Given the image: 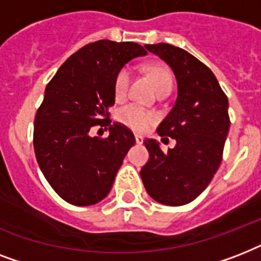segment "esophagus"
<instances>
[{
    "instance_id": "34e87169",
    "label": "esophagus",
    "mask_w": 261,
    "mask_h": 261,
    "mask_svg": "<svg viewBox=\"0 0 261 261\" xmlns=\"http://www.w3.org/2000/svg\"><path fill=\"white\" fill-rule=\"evenodd\" d=\"M134 137H135V142L138 143V145H141V143H143V138H142V137H141V135L135 134Z\"/></svg>"
}]
</instances>
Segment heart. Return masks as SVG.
I'll use <instances>...</instances> for the list:
<instances>
[{"mask_svg": "<svg viewBox=\"0 0 261 261\" xmlns=\"http://www.w3.org/2000/svg\"><path fill=\"white\" fill-rule=\"evenodd\" d=\"M149 77L154 85L155 90L165 89L168 87H173V77L172 73L165 66L153 65L149 67ZM131 84V69L128 66L122 67L116 73L114 80V96L116 101H123L128 94ZM116 118L122 124L127 126L137 133H143L150 128L157 120V115L150 110H146L138 104H127L122 107L116 114Z\"/></svg>", "mask_w": 261, "mask_h": 261, "instance_id": "1", "label": "heart"}]
</instances>
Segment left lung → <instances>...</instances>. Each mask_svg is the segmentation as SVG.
I'll return each mask as SVG.
<instances>
[{"label":"left lung","instance_id":"1","mask_svg":"<svg viewBox=\"0 0 261 261\" xmlns=\"http://www.w3.org/2000/svg\"><path fill=\"white\" fill-rule=\"evenodd\" d=\"M172 67L177 98L160 123V137L176 139L164 153L154 139H145L149 161L141 169L147 194L167 206H182L206 190L219 168L230 126L227 97L213 71L188 51L168 43L145 44Z\"/></svg>","mask_w":261,"mask_h":261}]
</instances>
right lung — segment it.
<instances>
[{
  "label": "right lung",
  "mask_w": 261,
  "mask_h": 261,
  "mask_svg": "<svg viewBox=\"0 0 261 261\" xmlns=\"http://www.w3.org/2000/svg\"><path fill=\"white\" fill-rule=\"evenodd\" d=\"M145 54L138 43L97 40L69 57L47 84L35 116V155L48 184L67 203L90 206L112 188L135 143L130 128L111 124L114 80L124 63ZM94 125H110V135L92 137Z\"/></svg>",
  "instance_id": "1"
}]
</instances>
